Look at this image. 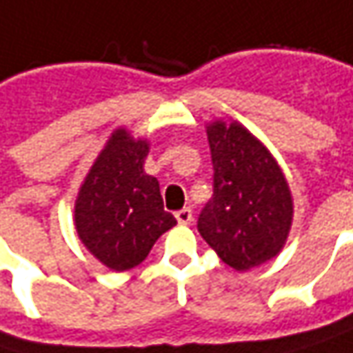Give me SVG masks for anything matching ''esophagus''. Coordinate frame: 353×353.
Segmentation results:
<instances>
[{"label": "esophagus", "mask_w": 353, "mask_h": 353, "mask_svg": "<svg viewBox=\"0 0 353 353\" xmlns=\"http://www.w3.org/2000/svg\"><path fill=\"white\" fill-rule=\"evenodd\" d=\"M176 220H177V224H190L192 222V210L190 208H181V210H177L176 212Z\"/></svg>", "instance_id": "esophagus-1"}]
</instances>
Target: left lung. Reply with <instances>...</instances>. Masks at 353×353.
I'll return each mask as SVG.
<instances>
[{
  "label": "left lung",
  "instance_id": "left-lung-1",
  "mask_svg": "<svg viewBox=\"0 0 353 353\" xmlns=\"http://www.w3.org/2000/svg\"><path fill=\"white\" fill-rule=\"evenodd\" d=\"M214 196L198 232L228 267L254 269L281 252L293 222V196L269 149L241 123L208 125Z\"/></svg>",
  "mask_w": 353,
  "mask_h": 353
}]
</instances>
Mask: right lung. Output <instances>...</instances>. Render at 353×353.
Masks as SVG:
<instances>
[{
    "label": "right lung",
    "mask_w": 353,
    "mask_h": 353,
    "mask_svg": "<svg viewBox=\"0 0 353 353\" xmlns=\"http://www.w3.org/2000/svg\"><path fill=\"white\" fill-rule=\"evenodd\" d=\"M147 153V139L131 137L127 129L112 131L79 190V239L111 271L143 263L155 241L177 224L163 210L157 177L145 174Z\"/></svg>",
    "instance_id": "right-lung-1"
}]
</instances>
